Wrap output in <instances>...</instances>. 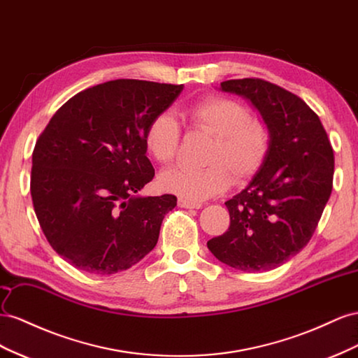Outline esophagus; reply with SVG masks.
<instances>
[{
  "mask_svg": "<svg viewBox=\"0 0 358 358\" xmlns=\"http://www.w3.org/2000/svg\"><path fill=\"white\" fill-rule=\"evenodd\" d=\"M178 206L181 208H190V210H199L202 206L198 202H192V201H187V199H178Z\"/></svg>",
  "mask_w": 358,
  "mask_h": 358,
  "instance_id": "obj_1",
  "label": "esophagus"
}]
</instances>
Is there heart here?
Instances as JSON below:
<instances>
[{"label": "heart", "instance_id": "obj_1", "mask_svg": "<svg viewBox=\"0 0 358 358\" xmlns=\"http://www.w3.org/2000/svg\"><path fill=\"white\" fill-rule=\"evenodd\" d=\"M195 124L216 141L210 150V166L202 169L171 168L159 176L163 192L192 202L223 193L238 181L252 178L259 171L270 150V131L265 124L252 120L250 110L241 101L228 97H208L190 109ZM180 124L171 112H160L150 121L145 147L151 157L169 163L177 156Z\"/></svg>", "mask_w": 358, "mask_h": 358}]
</instances>
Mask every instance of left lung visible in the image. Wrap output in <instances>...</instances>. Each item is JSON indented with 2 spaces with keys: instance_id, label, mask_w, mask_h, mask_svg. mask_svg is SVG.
I'll return each mask as SVG.
<instances>
[{
  "instance_id": "8db88e82",
  "label": "left lung",
  "mask_w": 358,
  "mask_h": 358,
  "mask_svg": "<svg viewBox=\"0 0 358 358\" xmlns=\"http://www.w3.org/2000/svg\"><path fill=\"white\" fill-rule=\"evenodd\" d=\"M249 100L270 131V150L249 185L224 202L231 223L207 246L220 262L268 271L312 238L333 189L334 156L320 117L289 91L257 78L220 84Z\"/></svg>"
}]
</instances>
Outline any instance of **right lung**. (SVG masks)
<instances>
[{
    "label": "right lung",
    "mask_w": 358,
    "mask_h": 358,
    "mask_svg": "<svg viewBox=\"0 0 358 358\" xmlns=\"http://www.w3.org/2000/svg\"><path fill=\"white\" fill-rule=\"evenodd\" d=\"M181 91L150 80H109L67 100L36 142V216L52 249L76 268L115 274L155 249L177 198L139 195L155 177L145 131Z\"/></svg>",
    "instance_id": "1"
}]
</instances>
